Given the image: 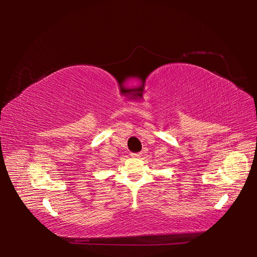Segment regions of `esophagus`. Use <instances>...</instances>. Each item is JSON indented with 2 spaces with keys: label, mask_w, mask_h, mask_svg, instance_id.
<instances>
[{
  "label": "esophagus",
  "mask_w": 257,
  "mask_h": 257,
  "mask_svg": "<svg viewBox=\"0 0 257 257\" xmlns=\"http://www.w3.org/2000/svg\"><path fill=\"white\" fill-rule=\"evenodd\" d=\"M132 156L133 158H141L142 153H132Z\"/></svg>",
  "instance_id": "1"
}]
</instances>
